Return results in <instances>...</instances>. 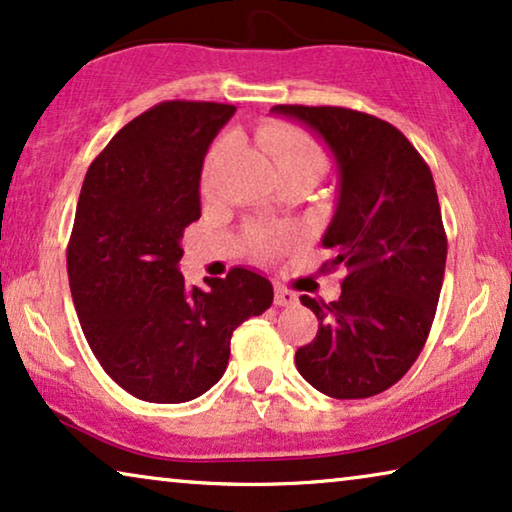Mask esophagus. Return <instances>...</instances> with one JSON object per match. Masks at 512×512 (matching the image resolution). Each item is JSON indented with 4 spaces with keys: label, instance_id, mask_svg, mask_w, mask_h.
<instances>
[{
    "label": "esophagus",
    "instance_id": "esophagus-1",
    "mask_svg": "<svg viewBox=\"0 0 512 512\" xmlns=\"http://www.w3.org/2000/svg\"><path fill=\"white\" fill-rule=\"evenodd\" d=\"M297 294L292 290H287V287H276V294H273V304L276 306H294L297 304Z\"/></svg>",
    "mask_w": 512,
    "mask_h": 512
}]
</instances>
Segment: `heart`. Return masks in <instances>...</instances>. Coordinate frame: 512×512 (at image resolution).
Listing matches in <instances>:
<instances>
[{"instance_id": "heart-1", "label": "heart", "mask_w": 512, "mask_h": 512, "mask_svg": "<svg viewBox=\"0 0 512 512\" xmlns=\"http://www.w3.org/2000/svg\"><path fill=\"white\" fill-rule=\"evenodd\" d=\"M257 141L276 164L278 174H308L315 181L327 169V153L322 143L304 127L292 125L287 120H266L257 127ZM227 141H218L211 148L204 164V185L211 181L213 164L218 160ZM264 239V246H266Z\"/></svg>"}]
</instances>
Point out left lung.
Instances as JSON below:
<instances>
[{
  "mask_svg": "<svg viewBox=\"0 0 512 512\" xmlns=\"http://www.w3.org/2000/svg\"><path fill=\"white\" fill-rule=\"evenodd\" d=\"M334 153L341 174L336 213L322 246V271L343 269L341 297L301 294L318 334L294 364L331 399L385 392L415 364L441 297L448 236L434 176L406 136L376 115L343 106L278 104Z\"/></svg>",
  "mask_w": 512,
  "mask_h": 512,
  "instance_id": "obj_1",
  "label": "left lung"
}]
</instances>
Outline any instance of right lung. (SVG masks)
I'll return each mask as SVG.
<instances>
[{"label":"right lung","instance_id":"1","mask_svg":"<svg viewBox=\"0 0 512 512\" xmlns=\"http://www.w3.org/2000/svg\"><path fill=\"white\" fill-rule=\"evenodd\" d=\"M236 106L162 102L127 122L90 164L67 246L81 329L102 369L150 403L197 399L218 383L234 329L262 315L273 287L234 266L208 287L178 262L201 218L204 155Z\"/></svg>","mask_w":512,"mask_h":512}]
</instances>
